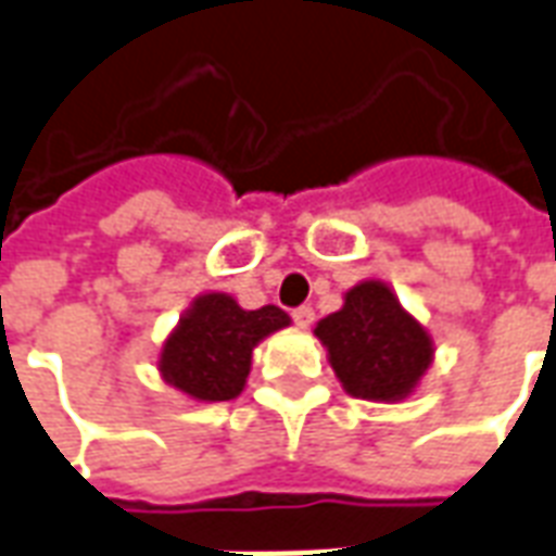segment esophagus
I'll return each mask as SVG.
<instances>
[{"label":"esophagus","mask_w":556,"mask_h":556,"mask_svg":"<svg viewBox=\"0 0 556 556\" xmlns=\"http://www.w3.org/2000/svg\"><path fill=\"white\" fill-rule=\"evenodd\" d=\"M293 323L299 325V328H311V325H313V307H307V304H302V307H295V311H293Z\"/></svg>","instance_id":"34e87169"}]
</instances>
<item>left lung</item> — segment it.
Here are the masks:
<instances>
[{
    "label": "left lung",
    "instance_id": "left-lung-1",
    "mask_svg": "<svg viewBox=\"0 0 556 556\" xmlns=\"http://www.w3.org/2000/svg\"><path fill=\"white\" fill-rule=\"evenodd\" d=\"M333 372L349 395L366 402H402L433 361V342L395 293L363 281L345 293L340 311L316 325Z\"/></svg>",
    "mask_w": 556,
    "mask_h": 556
}]
</instances>
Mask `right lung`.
Here are the masks:
<instances>
[{
	"label": "right lung",
	"mask_w": 556,
	"mask_h": 556,
	"mask_svg": "<svg viewBox=\"0 0 556 556\" xmlns=\"http://www.w3.org/2000/svg\"><path fill=\"white\" fill-rule=\"evenodd\" d=\"M287 325L290 316L275 304L243 311L231 295L204 293L164 342L157 369L195 402H231L243 392L254 345Z\"/></svg>",
	"instance_id": "right-lung-1"
}]
</instances>
